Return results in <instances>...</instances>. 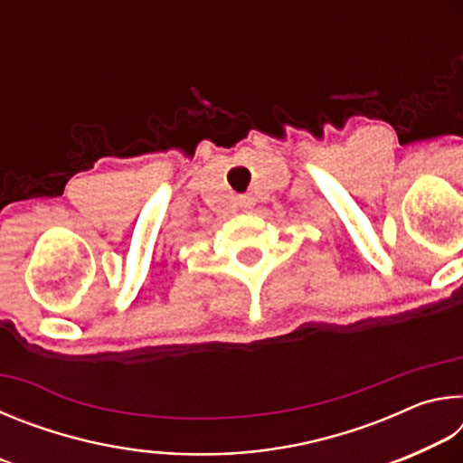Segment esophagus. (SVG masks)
Segmentation results:
<instances>
[{
    "label": "esophagus",
    "instance_id": "1",
    "mask_svg": "<svg viewBox=\"0 0 463 463\" xmlns=\"http://www.w3.org/2000/svg\"><path fill=\"white\" fill-rule=\"evenodd\" d=\"M255 195L253 194H245V195H239V208L242 210V213H250V210L255 208Z\"/></svg>",
    "mask_w": 463,
    "mask_h": 463
}]
</instances>
